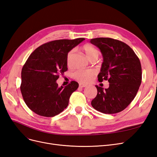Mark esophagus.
I'll return each instance as SVG.
<instances>
[{
	"instance_id": "1",
	"label": "esophagus",
	"mask_w": 157,
	"mask_h": 157,
	"mask_svg": "<svg viewBox=\"0 0 157 157\" xmlns=\"http://www.w3.org/2000/svg\"><path fill=\"white\" fill-rule=\"evenodd\" d=\"M86 84H84L83 83H80L79 84V87L80 88H84V87H86Z\"/></svg>"
}]
</instances>
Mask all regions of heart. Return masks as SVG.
Segmentation results:
<instances>
[{"mask_svg":"<svg viewBox=\"0 0 157 157\" xmlns=\"http://www.w3.org/2000/svg\"><path fill=\"white\" fill-rule=\"evenodd\" d=\"M82 50L86 53L88 58L91 60L94 58H98L99 56V52L94 46L86 44L82 46ZM75 50H71L66 56V62L68 66L71 65V61ZM96 74L95 71L92 69H80L75 72L73 77L75 79L83 82H88Z\"/></svg>","mask_w":157,"mask_h":157,"instance_id":"1","label":"heart"}]
</instances>
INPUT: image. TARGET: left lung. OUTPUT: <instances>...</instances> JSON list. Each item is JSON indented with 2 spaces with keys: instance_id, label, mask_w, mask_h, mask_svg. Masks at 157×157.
<instances>
[{
  "instance_id": "1",
  "label": "left lung",
  "mask_w": 157,
  "mask_h": 157,
  "mask_svg": "<svg viewBox=\"0 0 157 157\" xmlns=\"http://www.w3.org/2000/svg\"><path fill=\"white\" fill-rule=\"evenodd\" d=\"M100 50L103 61L99 82L108 80L109 87L96 86L98 94L91 102L97 111L115 114L126 109L136 97L141 82V66L138 57L124 42L111 38H96L90 41Z\"/></svg>"
}]
</instances>
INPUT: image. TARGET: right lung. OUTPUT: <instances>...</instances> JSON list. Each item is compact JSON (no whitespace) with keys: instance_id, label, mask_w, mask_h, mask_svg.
Wrapping results in <instances>:
<instances>
[{"instance_id":"1","label":"right lung","mask_w":157,"mask_h":157,"mask_svg":"<svg viewBox=\"0 0 157 157\" xmlns=\"http://www.w3.org/2000/svg\"><path fill=\"white\" fill-rule=\"evenodd\" d=\"M85 40L61 39L38 47L29 56L21 70V92L32 111L52 117L68 106L71 95L78 87L76 81L63 87L56 80L67 70L66 56L74 47Z\"/></svg>"}]
</instances>
